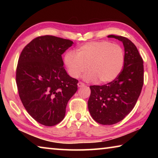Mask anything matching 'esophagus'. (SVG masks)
<instances>
[{
    "label": "esophagus",
    "mask_w": 158,
    "mask_h": 158,
    "mask_svg": "<svg viewBox=\"0 0 158 158\" xmlns=\"http://www.w3.org/2000/svg\"><path fill=\"white\" fill-rule=\"evenodd\" d=\"M77 85H78V87H83V86H84L85 84L83 82L79 81L78 84H77Z\"/></svg>",
    "instance_id": "1"
}]
</instances>
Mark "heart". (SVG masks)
Masks as SVG:
<instances>
[{
  "instance_id": "obj_1",
  "label": "heart",
  "mask_w": 158,
  "mask_h": 158,
  "mask_svg": "<svg viewBox=\"0 0 158 158\" xmlns=\"http://www.w3.org/2000/svg\"><path fill=\"white\" fill-rule=\"evenodd\" d=\"M125 55L119 44L107 41L87 42L80 46L77 53L67 52L64 63L69 75L78 78L89 71L85 76L88 81L107 84L116 79L121 73Z\"/></svg>"
}]
</instances>
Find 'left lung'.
<instances>
[{"label": "left lung", "instance_id": "left-lung-1", "mask_svg": "<svg viewBox=\"0 0 158 158\" xmlns=\"http://www.w3.org/2000/svg\"><path fill=\"white\" fill-rule=\"evenodd\" d=\"M123 42L125 49L123 69L108 84L90 85L88 107L95 121L113 125L122 121L135 106L143 84V62L137 47L127 37L109 35Z\"/></svg>", "mask_w": 158, "mask_h": 158}]
</instances>
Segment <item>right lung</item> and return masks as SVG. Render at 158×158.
I'll list each match as a JSON object with an SVG mask.
<instances>
[{"label":"right lung","mask_w":158,"mask_h":158,"mask_svg":"<svg viewBox=\"0 0 158 158\" xmlns=\"http://www.w3.org/2000/svg\"><path fill=\"white\" fill-rule=\"evenodd\" d=\"M73 42L52 35L39 36L23 48L16 70L19 95L28 113L45 126L62 121L78 80L69 77L62 54Z\"/></svg>","instance_id":"add662e5"}]
</instances>
